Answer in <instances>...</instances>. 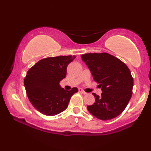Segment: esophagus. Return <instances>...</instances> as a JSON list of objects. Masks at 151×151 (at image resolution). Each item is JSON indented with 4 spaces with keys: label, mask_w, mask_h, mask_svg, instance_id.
Returning a JSON list of instances; mask_svg holds the SVG:
<instances>
[{
    "label": "esophagus",
    "mask_w": 151,
    "mask_h": 151,
    "mask_svg": "<svg viewBox=\"0 0 151 151\" xmlns=\"http://www.w3.org/2000/svg\"><path fill=\"white\" fill-rule=\"evenodd\" d=\"M78 91H79V92L83 93V94H87V92H85V91H84V90L82 89H78Z\"/></svg>",
    "instance_id": "obj_1"
}]
</instances>
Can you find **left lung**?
Wrapping results in <instances>:
<instances>
[{
  "instance_id": "left-lung-1",
  "label": "left lung",
  "mask_w": 151,
  "mask_h": 151,
  "mask_svg": "<svg viewBox=\"0 0 151 151\" xmlns=\"http://www.w3.org/2000/svg\"><path fill=\"white\" fill-rule=\"evenodd\" d=\"M81 58L102 90L101 96L93 93L95 103L88 105V110L103 121L118 116L132 94L133 78L130 69L119 59L106 52L83 54Z\"/></svg>"
}]
</instances>
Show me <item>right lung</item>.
I'll return each instance as SVG.
<instances>
[{"mask_svg":"<svg viewBox=\"0 0 151 151\" xmlns=\"http://www.w3.org/2000/svg\"><path fill=\"white\" fill-rule=\"evenodd\" d=\"M76 56H58L41 60L28 70L24 79L27 96L33 107L47 116L57 115L67 108L78 89H64L60 82L66 77V68Z\"/></svg>","mask_w":151,"mask_h":151,"instance_id":"add662e5","label":"right lung"}]
</instances>
